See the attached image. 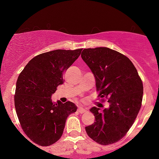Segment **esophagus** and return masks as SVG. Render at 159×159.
Masks as SVG:
<instances>
[{
    "label": "esophagus",
    "instance_id": "obj_1",
    "mask_svg": "<svg viewBox=\"0 0 159 159\" xmlns=\"http://www.w3.org/2000/svg\"><path fill=\"white\" fill-rule=\"evenodd\" d=\"M86 111L87 110H86L84 107H78V111L79 113H81V114H84V113H85Z\"/></svg>",
    "mask_w": 159,
    "mask_h": 159
}]
</instances>
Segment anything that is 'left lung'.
I'll return each mask as SVG.
<instances>
[{
    "mask_svg": "<svg viewBox=\"0 0 159 159\" xmlns=\"http://www.w3.org/2000/svg\"><path fill=\"white\" fill-rule=\"evenodd\" d=\"M81 58L92 71L101 98L109 107H93L95 122L85 127L96 143L108 145L123 138L135 120L143 98V83L132 62L121 53L105 48H84Z\"/></svg>",
    "mask_w": 159,
    "mask_h": 159,
    "instance_id": "left-lung-1",
    "label": "left lung"
}]
</instances>
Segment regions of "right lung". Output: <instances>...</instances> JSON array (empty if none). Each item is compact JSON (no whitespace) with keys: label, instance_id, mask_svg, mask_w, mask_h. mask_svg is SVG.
<instances>
[{"label":"right lung","instance_id":"add662e5","mask_svg":"<svg viewBox=\"0 0 159 159\" xmlns=\"http://www.w3.org/2000/svg\"><path fill=\"white\" fill-rule=\"evenodd\" d=\"M82 48L43 53L28 62L16 82L15 107L24 132L39 146H50L61 138L67 116L75 112L72 102L52 101L63 73L81 54Z\"/></svg>","mask_w":159,"mask_h":159}]
</instances>
